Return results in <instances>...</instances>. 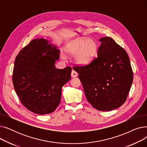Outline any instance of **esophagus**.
I'll return each mask as SVG.
<instances>
[{
	"label": "esophagus",
	"instance_id": "esophagus-1",
	"mask_svg": "<svg viewBox=\"0 0 147 147\" xmlns=\"http://www.w3.org/2000/svg\"><path fill=\"white\" fill-rule=\"evenodd\" d=\"M71 75L72 78H76V77L78 76V73H77L76 71H75L74 70H72Z\"/></svg>",
	"mask_w": 147,
	"mask_h": 147
}]
</instances>
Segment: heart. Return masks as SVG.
Returning <instances> with one entry per match:
<instances>
[{
	"label": "heart",
	"instance_id": "heart-1",
	"mask_svg": "<svg viewBox=\"0 0 147 147\" xmlns=\"http://www.w3.org/2000/svg\"><path fill=\"white\" fill-rule=\"evenodd\" d=\"M98 49L97 42L93 38H82L68 44L65 48V53L69 57L76 55L77 63L81 65L88 64L96 56ZM63 59L66 57L61 54Z\"/></svg>",
	"mask_w": 147,
	"mask_h": 147
}]
</instances>
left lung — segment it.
Masks as SVG:
<instances>
[{
    "mask_svg": "<svg viewBox=\"0 0 147 147\" xmlns=\"http://www.w3.org/2000/svg\"><path fill=\"white\" fill-rule=\"evenodd\" d=\"M97 58L89 65L73 67L88 102L98 110L111 111L126 101L133 82L127 52L112 38L104 37Z\"/></svg>",
    "mask_w": 147,
    "mask_h": 147,
    "instance_id": "1",
    "label": "left lung"
}]
</instances>
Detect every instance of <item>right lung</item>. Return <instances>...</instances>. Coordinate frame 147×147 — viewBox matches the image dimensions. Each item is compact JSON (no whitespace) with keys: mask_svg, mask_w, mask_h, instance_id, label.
Masks as SVG:
<instances>
[{"mask_svg":"<svg viewBox=\"0 0 147 147\" xmlns=\"http://www.w3.org/2000/svg\"><path fill=\"white\" fill-rule=\"evenodd\" d=\"M56 45L45 38H36L23 48L15 60L12 82L22 104L37 114L55 111L62 88L71 79L72 69L56 68L59 58Z\"/></svg>","mask_w":147,"mask_h":147,"instance_id":"add662e5","label":"right lung"}]
</instances>
